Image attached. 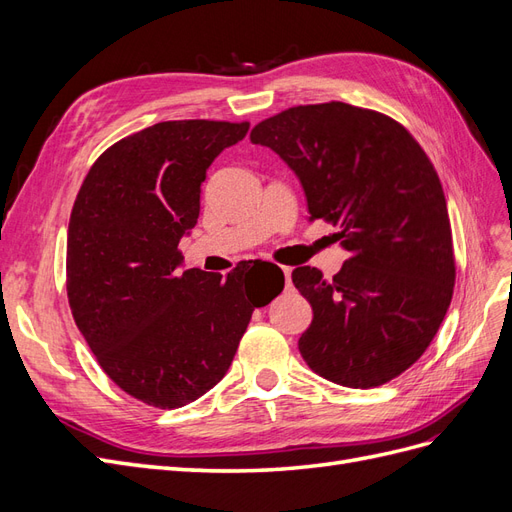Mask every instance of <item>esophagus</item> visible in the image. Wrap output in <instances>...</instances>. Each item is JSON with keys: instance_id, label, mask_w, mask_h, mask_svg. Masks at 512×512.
Wrapping results in <instances>:
<instances>
[{"instance_id": "esophagus-1", "label": "esophagus", "mask_w": 512, "mask_h": 512, "mask_svg": "<svg viewBox=\"0 0 512 512\" xmlns=\"http://www.w3.org/2000/svg\"><path fill=\"white\" fill-rule=\"evenodd\" d=\"M282 271H284V277H286V286H290V273H292V269L290 267H282Z\"/></svg>"}]
</instances>
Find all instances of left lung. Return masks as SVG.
Listing matches in <instances>:
<instances>
[{
  "instance_id": "left-lung-1",
  "label": "left lung",
  "mask_w": 512,
  "mask_h": 512,
  "mask_svg": "<svg viewBox=\"0 0 512 512\" xmlns=\"http://www.w3.org/2000/svg\"><path fill=\"white\" fill-rule=\"evenodd\" d=\"M250 141L294 170L309 220L337 226L348 252L329 282L316 267L292 271L314 309L299 339L305 363L350 389L404 374L438 333L455 286L451 220L427 153L395 119L346 102L292 106L260 121Z\"/></svg>"
}]
</instances>
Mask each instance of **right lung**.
I'll list each match as a JSON object with an SVG mask.
<instances>
[{"label": "right lung", "mask_w": 512, "mask_h": 512, "mask_svg": "<svg viewBox=\"0 0 512 512\" xmlns=\"http://www.w3.org/2000/svg\"><path fill=\"white\" fill-rule=\"evenodd\" d=\"M250 123L162 121L108 147L89 168L68 226L66 288L76 327L104 374L147 406L181 408L218 384L254 307L284 288L273 262L226 277L179 271L196 226L200 183ZM276 284L264 297L257 282Z\"/></svg>", "instance_id": "add662e5"}]
</instances>
